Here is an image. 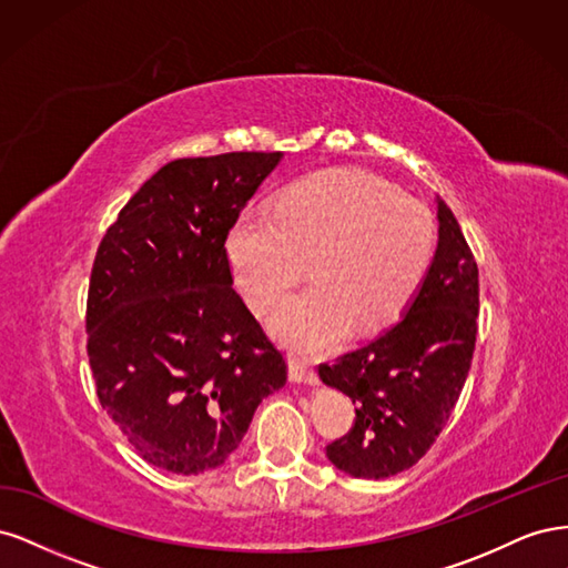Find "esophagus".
I'll list each match as a JSON object with an SVG mask.
<instances>
[{
    "label": "esophagus",
    "instance_id": "1",
    "mask_svg": "<svg viewBox=\"0 0 568 568\" xmlns=\"http://www.w3.org/2000/svg\"><path fill=\"white\" fill-rule=\"evenodd\" d=\"M288 376L291 382L296 384H311V386L320 384L317 372L311 367V363H305L301 357H288Z\"/></svg>",
    "mask_w": 568,
    "mask_h": 568
}]
</instances>
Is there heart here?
I'll list each match as a JSON object with an SVG mask.
<instances>
[{"mask_svg":"<svg viewBox=\"0 0 568 568\" xmlns=\"http://www.w3.org/2000/svg\"><path fill=\"white\" fill-rule=\"evenodd\" d=\"M227 253L236 284L263 315L303 277L311 257L315 282L277 307L272 326L291 346L322 351L405 313L432 261L434 222L379 178L324 170L288 184L274 209L239 215Z\"/></svg>","mask_w":568,"mask_h":568,"instance_id":"heart-1","label":"heart"}]
</instances>
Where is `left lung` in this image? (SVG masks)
Segmentation results:
<instances>
[{
  "label": "left lung",
  "mask_w": 568,
  "mask_h": 568,
  "mask_svg": "<svg viewBox=\"0 0 568 568\" xmlns=\"http://www.w3.org/2000/svg\"><path fill=\"white\" fill-rule=\"evenodd\" d=\"M476 320L478 267L438 199V248L407 315L367 346L320 365V379L355 405L351 432L326 445L336 469L388 478L428 453L467 382Z\"/></svg>",
  "instance_id": "8db88e82"
}]
</instances>
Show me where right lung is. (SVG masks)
Returning <instances> with one entry per match:
<instances>
[{"label":"right lung","instance_id":"1","mask_svg":"<svg viewBox=\"0 0 568 568\" xmlns=\"http://www.w3.org/2000/svg\"><path fill=\"white\" fill-rule=\"evenodd\" d=\"M280 151L178 159L151 175L97 248L88 355L99 403L153 467H220L286 359L232 286L227 234Z\"/></svg>","mask_w":568,"mask_h":568}]
</instances>
